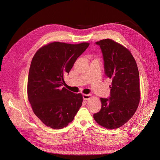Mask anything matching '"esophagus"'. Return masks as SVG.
I'll list each match as a JSON object with an SVG mask.
<instances>
[{"mask_svg": "<svg viewBox=\"0 0 160 160\" xmlns=\"http://www.w3.org/2000/svg\"><path fill=\"white\" fill-rule=\"evenodd\" d=\"M83 98L84 100H89V99L91 98V95H90V94H83Z\"/></svg>", "mask_w": 160, "mask_h": 160, "instance_id": "34e87169", "label": "esophagus"}]
</instances>
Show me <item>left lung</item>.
Segmentation results:
<instances>
[{
  "label": "left lung",
  "instance_id": "8db88e82",
  "mask_svg": "<svg viewBox=\"0 0 160 160\" xmlns=\"http://www.w3.org/2000/svg\"><path fill=\"white\" fill-rule=\"evenodd\" d=\"M103 56L105 72L112 79L109 99L100 98L101 109L93 115L95 122L105 128L117 129L126 123L136 111L140 101L139 75L132 52L115 41L96 42Z\"/></svg>",
  "mask_w": 160,
  "mask_h": 160
}]
</instances>
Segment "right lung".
I'll use <instances>...</instances> for the list:
<instances>
[{
	"label": "right lung",
	"mask_w": 160,
	"mask_h": 160,
	"mask_svg": "<svg viewBox=\"0 0 160 160\" xmlns=\"http://www.w3.org/2000/svg\"><path fill=\"white\" fill-rule=\"evenodd\" d=\"M89 45L55 41L41 47L32 57L28 72L27 95L34 113L46 126L62 129L73 120L83 102L81 93L65 88L64 75Z\"/></svg>",
	"instance_id": "obj_1"
}]
</instances>
